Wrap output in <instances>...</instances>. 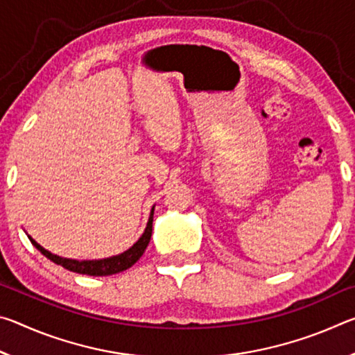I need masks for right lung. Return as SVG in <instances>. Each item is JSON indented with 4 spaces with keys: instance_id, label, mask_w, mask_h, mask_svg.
Here are the masks:
<instances>
[{
    "instance_id": "1",
    "label": "right lung",
    "mask_w": 355,
    "mask_h": 355,
    "mask_svg": "<svg viewBox=\"0 0 355 355\" xmlns=\"http://www.w3.org/2000/svg\"><path fill=\"white\" fill-rule=\"evenodd\" d=\"M152 224H153V208H152V213H150V219L147 222L146 232H144V235L139 238V241L131 245V248L127 252H123V254L105 258V260H92V261L69 260V258L58 257L55 254H51V252L45 250L40 244L35 243L31 236H29V241H31L35 245V249L40 250L46 258H50L53 263L69 269V271H73L78 274H87V275H111V274L122 272L125 269L131 268L142 257L144 250L147 249V245L150 243V238H152Z\"/></svg>"
}]
</instances>
